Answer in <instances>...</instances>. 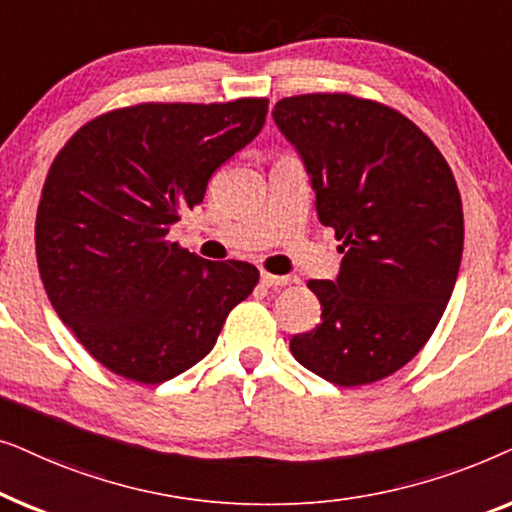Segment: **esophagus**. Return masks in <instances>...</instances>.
<instances>
[{
  "mask_svg": "<svg viewBox=\"0 0 512 512\" xmlns=\"http://www.w3.org/2000/svg\"><path fill=\"white\" fill-rule=\"evenodd\" d=\"M261 284L263 286H286L289 284V277H279V275H270V272H261Z\"/></svg>",
  "mask_w": 512,
  "mask_h": 512,
  "instance_id": "1",
  "label": "esophagus"
}]
</instances>
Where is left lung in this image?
I'll return each mask as SVG.
<instances>
[{
	"label": "left lung",
	"mask_w": 512,
	"mask_h": 512,
	"mask_svg": "<svg viewBox=\"0 0 512 512\" xmlns=\"http://www.w3.org/2000/svg\"><path fill=\"white\" fill-rule=\"evenodd\" d=\"M272 118L342 242L338 277L307 284L321 321L293 335L291 354L338 387L382 380L426 345L457 284V181L431 139L384 104L314 93L284 97Z\"/></svg>",
	"instance_id": "obj_1"
}]
</instances>
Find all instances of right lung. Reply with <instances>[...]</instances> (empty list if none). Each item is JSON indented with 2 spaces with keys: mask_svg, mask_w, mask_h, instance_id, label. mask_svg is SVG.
Listing matches in <instances>:
<instances>
[{
  "mask_svg": "<svg viewBox=\"0 0 512 512\" xmlns=\"http://www.w3.org/2000/svg\"><path fill=\"white\" fill-rule=\"evenodd\" d=\"M268 100L137 104L83 125L48 170L37 263L62 324L111 373L160 384L205 359L254 291L244 261L167 242L212 174L263 130Z\"/></svg>",
  "mask_w": 512,
  "mask_h": 512,
  "instance_id": "1",
  "label": "right lung"
}]
</instances>
